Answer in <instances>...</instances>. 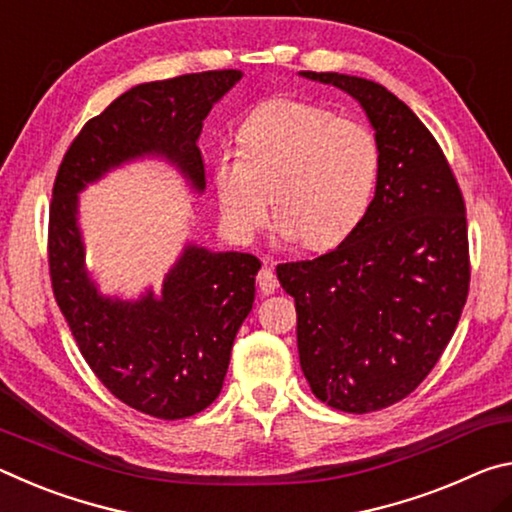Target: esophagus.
Segmentation results:
<instances>
[{"instance_id": "1", "label": "esophagus", "mask_w": 512, "mask_h": 512, "mask_svg": "<svg viewBox=\"0 0 512 512\" xmlns=\"http://www.w3.org/2000/svg\"><path fill=\"white\" fill-rule=\"evenodd\" d=\"M263 270L258 272V288H261L263 295H272V292L279 288V281H276L274 274V263L272 261H263Z\"/></svg>"}]
</instances>
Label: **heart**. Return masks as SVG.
<instances>
[{
  "mask_svg": "<svg viewBox=\"0 0 512 512\" xmlns=\"http://www.w3.org/2000/svg\"><path fill=\"white\" fill-rule=\"evenodd\" d=\"M236 140L238 152L215 165V192L240 240L261 229L267 192L279 236L306 247L340 245L365 220L381 174V147L367 124L299 99H272L245 117Z\"/></svg>",
  "mask_w": 512,
  "mask_h": 512,
  "instance_id": "1",
  "label": "heart"
}]
</instances>
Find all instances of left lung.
<instances>
[{
    "instance_id": "obj_1",
    "label": "left lung",
    "mask_w": 512,
    "mask_h": 512,
    "mask_svg": "<svg viewBox=\"0 0 512 512\" xmlns=\"http://www.w3.org/2000/svg\"><path fill=\"white\" fill-rule=\"evenodd\" d=\"M356 99L381 147L370 211L329 254L276 267L295 297L299 363L313 395L345 413L408 397L429 374L469 290L465 201L431 131L381 83L299 72Z\"/></svg>"
}]
</instances>
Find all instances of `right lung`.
Wrapping results in <instances>:
<instances>
[{"label": "right lung", "instance_id": "obj_1", "mask_svg": "<svg viewBox=\"0 0 512 512\" xmlns=\"http://www.w3.org/2000/svg\"><path fill=\"white\" fill-rule=\"evenodd\" d=\"M240 79V70H211L133 86L86 122L56 174L49 274L58 308L97 379L158 420L201 413L220 395L233 340L254 306L261 261L186 242L158 295L152 288L138 299L102 295L86 267L79 195L140 158H161L201 195V127Z\"/></svg>", "mask_w": 512, "mask_h": 512}]
</instances>
